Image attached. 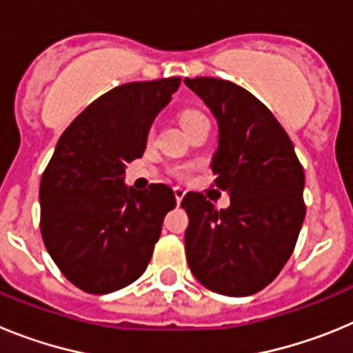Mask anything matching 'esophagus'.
<instances>
[{
  "label": "esophagus",
  "instance_id": "34e87169",
  "mask_svg": "<svg viewBox=\"0 0 353 353\" xmlns=\"http://www.w3.org/2000/svg\"><path fill=\"white\" fill-rule=\"evenodd\" d=\"M173 192H174V198H176V203H182V199L185 198V189H183V187H180V185H176V187H173Z\"/></svg>",
  "mask_w": 353,
  "mask_h": 353
}]
</instances>
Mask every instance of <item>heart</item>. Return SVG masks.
Returning a JSON list of instances; mask_svg holds the SVG:
<instances>
[{
	"mask_svg": "<svg viewBox=\"0 0 353 353\" xmlns=\"http://www.w3.org/2000/svg\"><path fill=\"white\" fill-rule=\"evenodd\" d=\"M198 118H207V117H205L203 113H199V111H185V113L182 114V123H189V121L198 120ZM154 134H155V129L152 127L148 132V139L154 138ZM179 173H182V171H179Z\"/></svg>",
	"mask_w": 353,
	"mask_h": 353,
	"instance_id": "1",
	"label": "heart"
}]
</instances>
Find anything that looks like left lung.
I'll use <instances>...</instances> for the list:
<instances>
[{
  "label": "left lung",
  "instance_id": "obj_1",
  "mask_svg": "<svg viewBox=\"0 0 353 353\" xmlns=\"http://www.w3.org/2000/svg\"><path fill=\"white\" fill-rule=\"evenodd\" d=\"M183 83L217 120L212 171L215 187L230 194V207L221 210L201 192L182 199L189 269L212 292L252 295L276 279L297 244L304 170L281 123L252 93L215 77Z\"/></svg>",
  "mask_w": 353,
  "mask_h": 353
}]
</instances>
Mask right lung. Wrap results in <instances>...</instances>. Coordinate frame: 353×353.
<instances>
[{
    "mask_svg": "<svg viewBox=\"0 0 353 353\" xmlns=\"http://www.w3.org/2000/svg\"><path fill=\"white\" fill-rule=\"evenodd\" d=\"M180 77L127 83L93 101L56 145L40 180V232L58 269L93 295L117 292L145 272L173 189L123 185L125 164L139 159L155 117Z\"/></svg>",
    "mask_w": 353,
    "mask_h": 353,
    "instance_id": "right-lung-1",
    "label": "right lung"
}]
</instances>
